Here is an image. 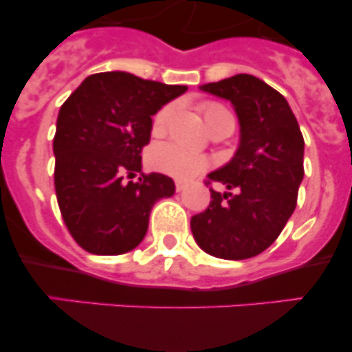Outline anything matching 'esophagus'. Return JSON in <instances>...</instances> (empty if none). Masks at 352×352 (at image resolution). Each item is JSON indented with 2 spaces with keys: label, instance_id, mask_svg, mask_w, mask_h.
Returning <instances> with one entry per match:
<instances>
[{
  "label": "esophagus",
  "instance_id": "obj_1",
  "mask_svg": "<svg viewBox=\"0 0 352 352\" xmlns=\"http://www.w3.org/2000/svg\"><path fill=\"white\" fill-rule=\"evenodd\" d=\"M174 186H176V192H183L186 185L183 182H176V183H174Z\"/></svg>",
  "mask_w": 352,
  "mask_h": 352
}]
</instances>
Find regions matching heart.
I'll return each instance as SVG.
<instances>
[{
    "mask_svg": "<svg viewBox=\"0 0 352 352\" xmlns=\"http://www.w3.org/2000/svg\"><path fill=\"white\" fill-rule=\"evenodd\" d=\"M200 110H202L204 119H206L209 129L223 126V124H235L232 112L226 107L221 105V103L206 102L200 105ZM170 113H173V105L170 103L157 110L152 119L153 135L159 136L166 131ZM150 162L160 173L169 174V176L176 179H190L197 176V174L204 173L210 166L209 159L206 155L190 152V150L183 148L182 145H176V143H159V145L153 146L152 152H150Z\"/></svg>",
    "mask_w": 352,
    "mask_h": 352,
    "instance_id": "heart-1",
    "label": "heart"
}]
</instances>
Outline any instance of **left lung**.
<instances>
[{
    "label": "left lung",
    "mask_w": 352,
    "mask_h": 352,
    "mask_svg": "<svg viewBox=\"0 0 352 352\" xmlns=\"http://www.w3.org/2000/svg\"><path fill=\"white\" fill-rule=\"evenodd\" d=\"M233 103L240 146L232 162L207 174L210 204L192 217V233L204 252L219 259L259 256L278 239L297 206L304 178V138L283 95L249 74L202 86Z\"/></svg>",
    "instance_id": "8db88e82"
}]
</instances>
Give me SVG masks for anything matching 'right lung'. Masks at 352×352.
I'll return each instance as SVG.
<instances>
[{
    "label": "right lung",
    "instance_id": "1",
    "mask_svg": "<svg viewBox=\"0 0 352 352\" xmlns=\"http://www.w3.org/2000/svg\"><path fill=\"white\" fill-rule=\"evenodd\" d=\"M186 86L164 85L128 72H100L82 81L60 107L55 192L63 223L86 252L119 256L148 230L153 204L174 193V182L142 173L152 116ZM136 172L140 178H132Z\"/></svg>",
    "mask_w": 352,
    "mask_h": 352
}]
</instances>
